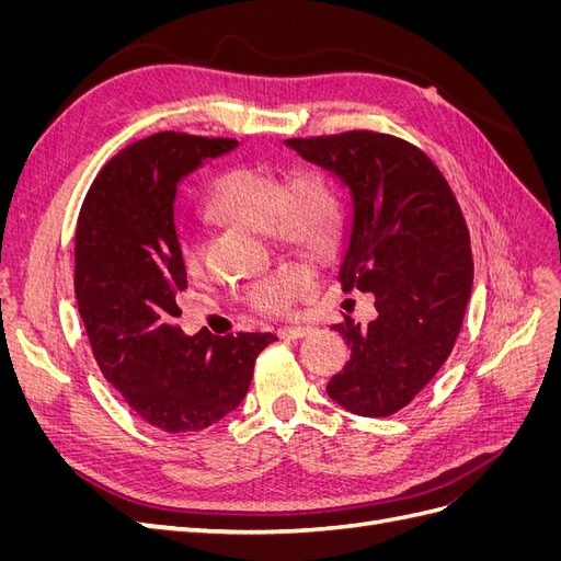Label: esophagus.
<instances>
[{"mask_svg":"<svg viewBox=\"0 0 561 561\" xmlns=\"http://www.w3.org/2000/svg\"><path fill=\"white\" fill-rule=\"evenodd\" d=\"M311 334V328H304V325H293V328H280L278 336L280 339H304Z\"/></svg>","mask_w":561,"mask_h":561,"instance_id":"34e87169","label":"esophagus"}]
</instances>
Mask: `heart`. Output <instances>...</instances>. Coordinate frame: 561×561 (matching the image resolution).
I'll return each mask as SVG.
<instances>
[{"label":"heart","mask_w":561,"mask_h":561,"mask_svg":"<svg viewBox=\"0 0 561 561\" xmlns=\"http://www.w3.org/2000/svg\"><path fill=\"white\" fill-rule=\"evenodd\" d=\"M208 213L227 222L268 231L274 241L309 252H325L342 229V198L328 175L316 168H295L287 178L266 165H239L219 175L208 196ZM180 257L196 271L201 252L194 236L182 233ZM316 280L311 264L287 262L254 280L245 301L262 316H287Z\"/></svg>","instance_id":"1"}]
</instances>
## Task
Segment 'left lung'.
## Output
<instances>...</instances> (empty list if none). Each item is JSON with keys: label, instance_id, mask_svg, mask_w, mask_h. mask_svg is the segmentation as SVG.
<instances>
[{"label": "left lung", "instance_id": "obj_1", "mask_svg": "<svg viewBox=\"0 0 561 561\" xmlns=\"http://www.w3.org/2000/svg\"><path fill=\"white\" fill-rule=\"evenodd\" d=\"M285 145L348 184L353 229L339 283L375 295L379 313L332 328L351 360L328 393L353 414L390 416L437 375L461 332L472 287L461 206L426 151L396 135L346 130Z\"/></svg>", "mask_w": 561, "mask_h": 561}]
</instances>
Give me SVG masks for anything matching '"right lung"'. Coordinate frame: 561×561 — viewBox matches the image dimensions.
Returning <instances> with one entry per match:
<instances>
[{
    "instance_id": "1",
    "label": "right lung",
    "mask_w": 561,
    "mask_h": 561,
    "mask_svg": "<svg viewBox=\"0 0 561 561\" xmlns=\"http://www.w3.org/2000/svg\"><path fill=\"white\" fill-rule=\"evenodd\" d=\"M239 140L175 130L118 151L83 198L75 239V290L105 379L149 426L194 433L241 404L257 355L274 334H182L186 290L173 203L178 182Z\"/></svg>"
}]
</instances>
